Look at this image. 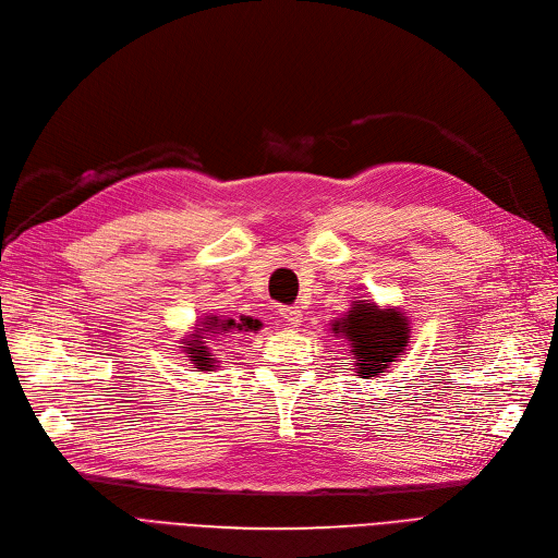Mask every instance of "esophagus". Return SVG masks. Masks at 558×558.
I'll return each mask as SVG.
<instances>
[{
	"label": "esophagus",
	"mask_w": 558,
	"mask_h": 558,
	"mask_svg": "<svg viewBox=\"0 0 558 558\" xmlns=\"http://www.w3.org/2000/svg\"><path fill=\"white\" fill-rule=\"evenodd\" d=\"M278 314H280L284 326H299V324H301V316H303L296 305H282V307L278 310Z\"/></svg>",
	"instance_id": "34e87169"
}]
</instances>
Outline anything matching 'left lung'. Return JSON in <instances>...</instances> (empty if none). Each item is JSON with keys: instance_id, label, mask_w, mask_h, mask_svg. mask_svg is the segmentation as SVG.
<instances>
[{"instance_id": "8db88e82", "label": "left lung", "mask_w": 558, "mask_h": 558, "mask_svg": "<svg viewBox=\"0 0 558 558\" xmlns=\"http://www.w3.org/2000/svg\"><path fill=\"white\" fill-rule=\"evenodd\" d=\"M341 332L357 355V364L364 377L383 373L407 345V324L393 310H377L371 303H360L348 316L332 328Z\"/></svg>"}]
</instances>
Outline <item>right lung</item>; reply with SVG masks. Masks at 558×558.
Listing matches in <instances>:
<instances>
[{"label": "right lung", "mask_w": 558, "mask_h": 558, "mask_svg": "<svg viewBox=\"0 0 558 558\" xmlns=\"http://www.w3.org/2000/svg\"><path fill=\"white\" fill-rule=\"evenodd\" d=\"M205 326H213V330L215 328H221L223 332H228V330H242V332H248V330H257L259 328V324L257 320H253V318H248V316H244V318H240V324L234 318H228V320H219V318H213L210 324H205ZM187 345H192V348H187V353H190V357H194V362H198V366H208L205 362L210 360V355H208V350H205L203 345H198V341H192V343H187Z\"/></svg>", "instance_id": "1"}]
</instances>
